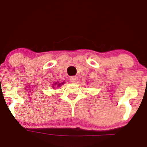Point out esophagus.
Here are the masks:
<instances>
[{
  "label": "esophagus",
  "instance_id": "1",
  "mask_svg": "<svg viewBox=\"0 0 147 147\" xmlns=\"http://www.w3.org/2000/svg\"><path fill=\"white\" fill-rule=\"evenodd\" d=\"M70 81L72 83H75L77 81V77H75V76H72L70 77Z\"/></svg>",
  "mask_w": 147,
  "mask_h": 147
}]
</instances>
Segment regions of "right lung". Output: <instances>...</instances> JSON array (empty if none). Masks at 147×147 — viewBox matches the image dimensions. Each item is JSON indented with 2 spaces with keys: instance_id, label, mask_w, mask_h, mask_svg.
<instances>
[{
  "instance_id": "add662e5",
  "label": "right lung",
  "mask_w": 147,
  "mask_h": 147,
  "mask_svg": "<svg viewBox=\"0 0 147 147\" xmlns=\"http://www.w3.org/2000/svg\"><path fill=\"white\" fill-rule=\"evenodd\" d=\"M63 84H65V82H61V83H59V82H55V83L53 84V86H52L53 88H54V86H56H56H57V87H60L61 85H63Z\"/></svg>"
}]
</instances>
